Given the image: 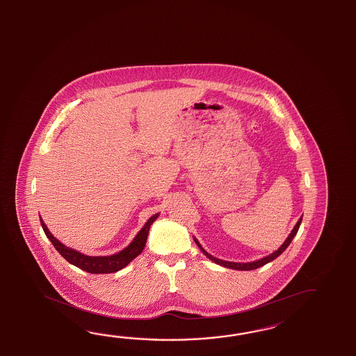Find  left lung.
<instances>
[{"label":"left lung","instance_id":"left-lung-1","mask_svg":"<svg viewBox=\"0 0 356 356\" xmlns=\"http://www.w3.org/2000/svg\"><path fill=\"white\" fill-rule=\"evenodd\" d=\"M300 222H302V217L298 220V222L296 223V226L293 227L292 232L289 234V236L286 237V241L279 248L278 250L274 251L270 255H268V257H265V258L257 260V261H252V263H231V261H225V260H221V259H216L215 257L209 255V252L203 249L201 244L197 241V238H195V244L198 245V248L201 249L203 254H204L207 258L211 259L212 261H215L216 264L222 265L225 268H230V269H235V270H252V269H258V268L263 266V265L266 264V263H269V261H272L274 259L278 258L279 255H280L283 251L286 250V248L289 246V244L292 243L293 237L296 236V234L298 232Z\"/></svg>","mask_w":356,"mask_h":356}]
</instances>
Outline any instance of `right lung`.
<instances>
[{
  "label": "right lung",
  "instance_id": "1",
  "mask_svg": "<svg viewBox=\"0 0 356 356\" xmlns=\"http://www.w3.org/2000/svg\"><path fill=\"white\" fill-rule=\"evenodd\" d=\"M158 216H159V213L150 217L147 220V222L144 225V227L138 232V235L131 241V244L125 248L124 250L110 255V257H88L79 251L72 249V248H68L50 234L47 225L42 221V217H40V223H42V230L51 241V244L54 245L58 252L67 261H70V264L76 265L77 268L82 269L84 272L92 273V274H107V273L119 272L120 269L125 268L126 265L129 264L130 261H133L134 259L141 254V251L147 244L149 229H150L152 223L158 218Z\"/></svg>",
  "mask_w": 356,
  "mask_h": 356
}]
</instances>
